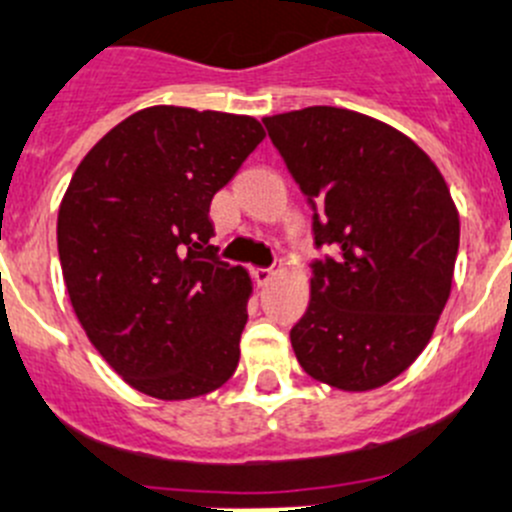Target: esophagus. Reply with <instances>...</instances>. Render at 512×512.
Returning a JSON list of instances; mask_svg holds the SVG:
<instances>
[{"mask_svg":"<svg viewBox=\"0 0 512 512\" xmlns=\"http://www.w3.org/2000/svg\"><path fill=\"white\" fill-rule=\"evenodd\" d=\"M276 274H281V266H274V269H253V279H256V284H259V287L269 284Z\"/></svg>","mask_w":512,"mask_h":512,"instance_id":"obj_1","label":"esophagus"}]
</instances>
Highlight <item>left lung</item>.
Wrapping results in <instances>:
<instances>
[{
  "label": "left lung",
  "mask_w": 512,
  "mask_h": 512,
  "mask_svg": "<svg viewBox=\"0 0 512 512\" xmlns=\"http://www.w3.org/2000/svg\"><path fill=\"white\" fill-rule=\"evenodd\" d=\"M269 139L312 208V299L292 348L342 391L393 381L426 348L452 289L459 215L437 164L358 111L266 116Z\"/></svg>",
  "instance_id": "1"
}]
</instances>
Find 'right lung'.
<instances>
[{"mask_svg":"<svg viewBox=\"0 0 512 512\" xmlns=\"http://www.w3.org/2000/svg\"><path fill=\"white\" fill-rule=\"evenodd\" d=\"M261 139L251 116L152 106L70 180L58 213L70 304L103 360L147 396H205L236 370L251 281L218 259L208 213Z\"/></svg>","mask_w":512,"mask_h":512,"instance_id":"add662e5","label":"right lung"}]
</instances>
